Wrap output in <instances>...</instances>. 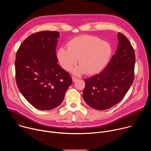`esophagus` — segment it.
I'll list each match as a JSON object with an SVG mask.
<instances>
[{
	"label": "esophagus",
	"instance_id": "obj_1",
	"mask_svg": "<svg viewBox=\"0 0 151 151\" xmlns=\"http://www.w3.org/2000/svg\"><path fill=\"white\" fill-rule=\"evenodd\" d=\"M78 79V78H76V77H75V76H73V77H72V81H73V82H76Z\"/></svg>",
	"mask_w": 151,
	"mask_h": 151
}]
</instances>
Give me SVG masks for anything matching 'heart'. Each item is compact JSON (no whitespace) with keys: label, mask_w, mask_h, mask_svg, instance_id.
<instances>
[{"label":"heart","mask_w":151,"mask_h":151,"mask_svg":"<svg viewBox=\"0 0 151 151\" xmlns=\"http://www.w3.org/2000/svg\"><path fill=\"white\" fill-rule=\"evenodd\" d=\"M112 48L109 42L92 35H81L68 43V48H60L57 57L61 66L70 71L79 59L80 66L73 70L79 75L86 72L93 75L101 72L109 63Z\"/></svg>","instance_id":"b5f03b06"}]
</instances>
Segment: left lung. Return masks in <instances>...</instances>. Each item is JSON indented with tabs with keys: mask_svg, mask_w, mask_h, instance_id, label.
<instances>
[{
	"mask_svg": "<svg viewBox=\"0 0 151 151\" xmlns=\"http://www.w3.org/2000/svg\"><path fill=\"white\" fill-rule=\"evenodd\" d=\"M118 45L106 68L99 74L84 79L83 98L97 110H105L124 97L134 78L136 61L133 47L127 37L118 32Z\"/></svg>",
	"mask_w": 151,
	"mask_h": 151,
	"instance_id": "obj_1",
	"label": "left lung"
}]
</instances>
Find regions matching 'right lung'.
Segmentation results:
<instances>
[{"mask_svg":"<svg viewBox=\"0 0 151 151\" xmlns=\"http://www.w3.org/2000/svg\"><path fill=\"white\" fill-rule=\"evenodd\" d=\"M56 31H41L28 36L19 46L15 61L17 87L36 109L51 110L63 101L72 83L69 73L57 64Z\"/></svg>","mask_w":151,"mask_h":151,"instance_id":"1","label":"right lung"}]
</instances>
